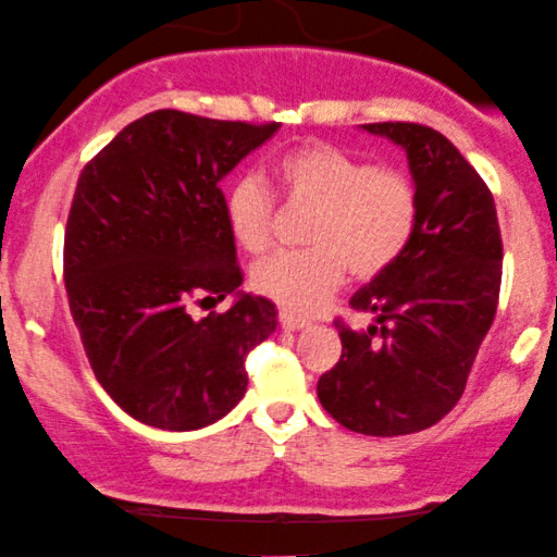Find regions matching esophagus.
<instances>
[{
  "instance_id": "esophagus-1",
  "label": "esophagus",
  "mask_w": 557,
  "mask_h": 557,
  "mask_svg": "<svg viewBox=\"0 0 557 557\" xmlns=\"http://www.w3.org/2000/svg\"><path fill=\"white\" fill-rule=\"evenodd\" d=\"M278 323H281V329H286V331H299V329H308L310 326L308 318L295 315V312H292V310H281L278 312Z\"/></svg>"
}]
</instances>
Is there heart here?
Listing matches in <instances>:
<instances>
[{"mask_svg":"<svg viewBox=\"0 0 557 557\" xmlns=\"http://www.w3.org/2000/svg\"><path fill=\"white\" fill-rule=\"evenodd\" d=\"M281 197L312 208L302 239L308 247L260 260L252 286L281 308L310 312L345 278H376L403 258L418 226V186L399 168H376L339 147L305 141L271 165ZM226 223L242 249L260 255L273 239V199L258 176L228 186Z\"/></svg>","mask_w":557,"mask_h":557,"instance_id":"b5f03b06","label":"heart"}]
</instances>
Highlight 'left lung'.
Masks as SVG:
<instances>
[{
  "label": "left lung",
  "mask_w": 557,
  "mask_h": 557,
  "mask_svg": "<svg viewBox=\"0 0 557 557\" xmlns=\"http://www.w3.org/2000/svg\"><path fill=\"white\" fill-rule=\"evenodd\" d=\"M362 128L408 152L421 208L403 258L349 302L376 323L355 331L334 321L342 358L318 379V399L358 434H416L463 397L497 312L503 239L490 186L440 131L403 121Z\"/></svg>",
  "instance_id": "1"
}]
</instances>
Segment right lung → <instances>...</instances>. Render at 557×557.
Returning <instances> with one entry per match:
<instances>
[{
    "label": "right lung",
    "instance_id": "right-lung-1",
    "mask_svg": "<svg viewBox=\"0 0 557 557\" xmlns=\"http://www.w3.org/2000/svg\"><path fill=\"white\" fill-rule=\"evenodd\" d=\"M278 123L154 110L86 162L62 249L67 305L91 371L136 421L195 431L247 392V355L276 331L265 297L191 318L242 286L221 178Z\"/></svg>",
    "mask_w": 557,
    "mask_h": 557
}]
</instances>
